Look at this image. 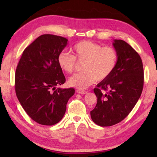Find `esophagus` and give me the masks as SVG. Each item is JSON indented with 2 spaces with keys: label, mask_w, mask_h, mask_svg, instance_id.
Masks as SVG:
<instances>
[{
  "label": "esophagus",
  "mask_w": 157,
  "mask_h": 157,
  "mask_svg": "<svg viewBox=\"0 0 157 157\" xmlns=\"http://www.w3.org/2000/svg\"><path fill=\"white\" fill-rule=\"evenodd\" d=\"M77 93H78V94H86L87 93V91H86V90L78 89V90H77Z\"/></svg>",
  "instance_id": "34e87169"
}]
</instances>
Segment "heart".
<instances>
[{"mask_svg": "<svg viewBox=\"0 0 157 157\" xmlns=\"http://www.w3.org/2000/svg\"><path fill=\"white\" fill-rule=\"evenodd\" d=\"M70 52H60L57 57L59 67L66 73H71L75 69L76 59L84 61L82 71L71 77L68 83L79 89H84L95 79L102 81L113 72L118 62V55L113 47L105 46L90 41H82L73 45Z\"/></svg>", "mask_w": 157, "mask_h": 157, "instance_id": "b5f03b06", "label": "heart"}]
</instances>
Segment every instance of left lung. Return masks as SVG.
<instances>
[{
  "label": "left lung",
  "instance_id": "1",
  "mask_svg": "<svg viewBox=\"0 0 157 157\" xmlns=\"http://www.w3.org/2000/svg\"><path fill=\"white\" fill-rule=\"evenodd\" d=\"M113 46L118 55L116 67L94 89L98 100L91 117L101 127L114 125L128 116L141 95L144 82L143 63L138 52L121 39H115Z\"/></svg>",
  "mask_w": 157,
  "mask_h": 157
}]
</instances>
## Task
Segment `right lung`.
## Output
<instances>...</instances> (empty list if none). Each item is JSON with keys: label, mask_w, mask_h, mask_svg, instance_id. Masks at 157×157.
Returning <instances> with one entry per match:
<instances>
[{"label": "right lung", "mask_w": 157, "mask_h": 157, "mask_svg": "<svg viewBox=\"0 0 157 157\" xmlns=\"http://www.w3.org/2000/svg\"><path fill=\"white\" fill-rule=\"evenodd\" d=\"M67 42L60 36H39L24 50L16 70L18 100L28 115L43 125L59 123L75 94L73 88L56 89L66 82L57 57Z\"/></svg>", "instance_id": "right-lung-1"}]
</instances>
